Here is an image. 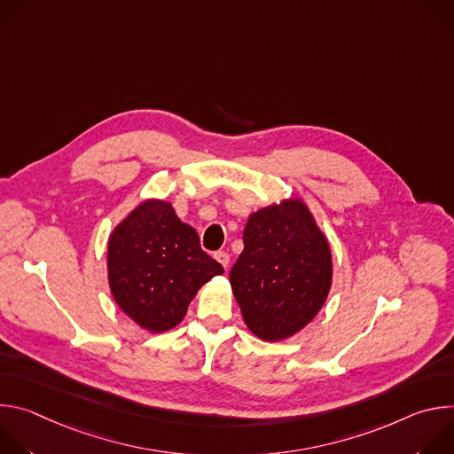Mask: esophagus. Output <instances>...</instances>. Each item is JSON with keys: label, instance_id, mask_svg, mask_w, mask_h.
<instances>
[{"label": "esophagus", "instance_id": "34e87169", "mask_svg": "<svg viewBox=\"0 0 454 454\" xmlns=\"http://www.w3.org/2000/svg\"><path fill=\"white\" fill-rule=\"evenodd\" d=\"M214 256H215V261H217L224 270L230 266V254H228L226 251H217Z\"/></svg>", "mask_w": 454, "mask_h": 454}]
</instances>
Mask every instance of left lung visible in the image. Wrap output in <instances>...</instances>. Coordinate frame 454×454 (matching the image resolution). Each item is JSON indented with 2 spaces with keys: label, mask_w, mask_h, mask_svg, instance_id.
Segmentation results:
<instances>
[{
  "label": "left lung",
  "mask_w": 454,
  "mask_h": 454,
  "mask_svg": "<svg viewBox=\"0 0 454 454\" xmlns=\"http://www.w3.org/2000/svg\"><path fill=\"white\" fill-rule=\"evenodd\" d=\"M230 284L247 329L262 341L300 333L325 303L333 254L307 205L284 200L249 215Z\"/></svg>",
  "instance_id": "left-lung-1"
}]
</instances>
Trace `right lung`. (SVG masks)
Wrapping results in <instances>:
<instances>
[{
	"mask_svg": "<svg viewBox=\"0 0 454 454\" xmlns=\"http://www.w3.org/2000/svg\"><path fill=\"white\" fill-rule=\"evenodd\" d=\"M223 273V266L201 249L198 231L161 200L140 203L107 242L111 294L153 334L174 329L198 291Z\"/></svg>",
	"mask_w": 454,
	"mask_h": 454,
	"instance_id": "obj_1",
	"label": "right lung"
}]
</instances>
